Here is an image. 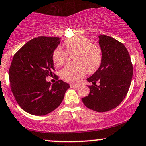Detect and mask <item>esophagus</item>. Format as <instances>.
Wrapping results in <instances>:
<instances>
[{"instance_id":"34e87169","label":"esophagus","mask_w":146,"mask_h":146,"mask_svg":"<svg viewBox=\"0 0 146 146\" xmlns=\"http://www.w3.org/2000/svg\"><path fill=\"white\" fill-rule=\"evenodd\" d=\"M70 87H72V88H73V87H75V88L79 87V84H70Z\"/></svg>"}]
</instances>
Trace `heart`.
Here are the masks:
<instances>
[{"label": "heart", "instance_id": "obj_1", "mask_svg": "<svg viewBox=\"0 0 146 146\" xmlns=\"http://www.w3.org/2000/svg\"><path fill=\"white\" fill-rule=\"evenodd\" d=\"M66 52L61 48H57L52 54V60L57 66L64 64L67 54L73 56L72 65L64 67L60 72L61 78L67 82H76L88 74L95 73L102 62V51L97 45L91 44L90 39L83 36H75L64 41Z\"/></svg>", "mask_w": 146, "mask_h": 146}]
</instances>
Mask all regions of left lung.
<instances>
[{
    "mask_svg": "<svg viewBox=\"0 0 146 146\" xmlns=\"http://www.w3.org/2000/svg\"><path fill=\"white\" fill-rule=\"evenodd\" d=\"M98 37L101 64L86 79L92 85L89 86V95L82 100L90 110L105 112L116 108L126 96L132 82L133 66L129 52L122 43L105 35Z\"/></svg>",
    "mask_w": 146,
    "mask_h": 146,
    "instance_id": "8db88e82",
    "label": "left lung"
}]
</instances>
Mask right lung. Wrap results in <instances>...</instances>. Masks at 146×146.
Masks as SVG:
<instances>
[{
	"instance_id": "1",
	"label": "right lung",
	"mask_w": 146,
	"mask_h": 146,
	"mask_svg": "<svg viewBox=\"0 0 146 146\" xmlns=\"http://www.w3.org/2000/svg\"><path fill=\"white\" fill-rule=\"evenodd\" d=\"M60 43L59 37L39 36L14 55L9 70L11 90L19 106L32 115L44 116L54 111L70 87L62 80L52 84L46 80L55 76L52 54Z\"/></svg>"
}]
</instances>
